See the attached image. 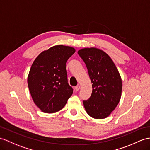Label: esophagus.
I'll return each mask as SVG.
<instances>
[{"instance_id": "34e87169", "label": "esophagus", "mask_w": 150, "mask_h": 150, "mask_svg": "<svg viewBox=\"0 0 150 150\" xmlns=\"http://www.w3.org/2000/svg\"><path fill=\"white\" fill-rule=\"evenodd\" d=\"M80 89V86L79 85H77L76 87H75V90L76 91V92H78V91Z\"/></svg>"}]
</instances>
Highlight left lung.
<instances>
[{
	"label": "left lung",
	"instance_id": "left-lung-1",
	"mask_svg": "<svg viewBox=\"0 0 150 150\" xmlns=\"http://www.w3.org/2000/svg\"><path fill=\"white\" fill-rule=\"evenodd\" d=\"M78 53L86 64L93 83L90 97L83 100L86 111L93 118H106L121 98V76L111 58L103 51L90 47L79 50Z\"/></svg>",
	"mask_w": 150,
	"mask_h": 150
}]
</instances>
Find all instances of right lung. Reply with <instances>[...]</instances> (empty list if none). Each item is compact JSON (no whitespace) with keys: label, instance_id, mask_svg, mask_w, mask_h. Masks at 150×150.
<instances>
[{"label":"right lung","instance_id":"right-lung-1","mask_svg":"<svg viewBox=\"0 0 150 150\" xmlns=\"http://www.w3.org/2000/svg\"><path fill=\"white\" fill-rule=\"evenodd\" d=\"M74 53L72 47L54 46L39 54L33 62L28 86L34 103L42 112L60 111L72 96L65 64Z\"/></svg>","mask_w":150,"mask_h":150}]
</instances>
